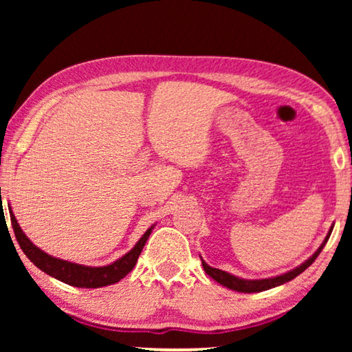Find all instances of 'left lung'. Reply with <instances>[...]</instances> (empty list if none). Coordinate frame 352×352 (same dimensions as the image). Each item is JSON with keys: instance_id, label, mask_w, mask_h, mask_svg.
Returning a JSON list of instances; mask_svg holds the SVG:
<instances>
[{"instance_id": "8db88e82", "label": "left lung", "mask_w": 352, "mask_h": 352, "mask_svg": "<svg viewBox=\"0 0 352 352\" xmlns=\"http://www.w3.org/2000/svg\"><path fill=\"white\" fill-rule=\"evenodd\" d=\"M331 230H333V226H331L329 234H327V237L324 242L319 248L316 250V253L312 254L311 258H307L305 263L300 264V266L292 269V271H288L285 274H280V276H276V277H269V278H254V280H248V278H240L237 276H232V274L226 272V271H221V269H216V267H211L206 264L204 259H201V266H204L205 272L208 274V276L216 280L218 283H221L223 287H228L230 290H235V292H242V293H258V292H264V290H269V288H274V287H278L282 285V283L285 282H290L295 278L296 276H300L301 272H305L307 267L311 266L312 263L316 261V258L319 256V253L322 252V248L325 247L327 240H329Z\"/></svg>"}]
</instances>
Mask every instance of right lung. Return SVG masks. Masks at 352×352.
<instances>
[{
  "instance_id": "add662e5",
  "label": "right lung",
  "mask_w": 352,
  "mask_h": 352,
  "mask_svg": "<svg viewBox=\"0 0 352 352\" xmlns=\"http://www.w3.org/2000/svg\"><path fill=\"white\" fill-rule=\"evenodd\" d=\"M9 214H11V223L14 234L19 242V247L22 248V252L25 253V256L35 264L38 269H41L43 272H46L47 276L57 278V280L67 283V285L78 287V288H99L105 285H112L122 280L129 271H133V267L136 266L139 254H141L144 245H146L148 235H151L153 226H151L146 230V234L139 239V242L134 245L133 250L122 256L112 264L100 267H91L83 266V264H76L65 261V259H59L51 256L43 252L41 248H38L30 239L23 234V230L19 226L16 216H14L11 206H9Z\"/></svg>"
}]
</instances>
